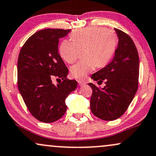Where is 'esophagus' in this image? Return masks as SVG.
I'll list each match as a JSON object with an SVG mask.
<instances>
[{
  "instance_id": "1",
  "label": "esophagus",
  "mask_w": 156,
  "mask_h": 156,
  "mask_svg": "<svg viewBox=\"0 0 156 156\" xmlns=\"http://www.w3.org/2000/svg\"><path fill=\"white\" fill-rule=\"evenodd\" d=\"M78 84H79V86H84V85H86V82L83 81V80H78Z\"/></svg>"
}]
</instances>
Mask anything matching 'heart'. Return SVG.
Wrapping results in <instances>:
<instances>
[{
    "mask_svg": "<svg viewBox=\"0 0 156 156\" xmlns=\"http://www.w3.org/2000/svg\"><path fill=\"white\" fill-rule=\"evenodd\" d=\"M71 39H65L59 46L61 57L73 63L82 51L83 59L70 67L71 74L78 79H84L96 68L103 67L110 61L117 45L114 33L101 27H89L75 30Z\"/></svg>",
    "mask_w": 156,
    "mask_h": 156,
    "instance_id": "heart-1",
    "label": "heart"
}]
</instances>
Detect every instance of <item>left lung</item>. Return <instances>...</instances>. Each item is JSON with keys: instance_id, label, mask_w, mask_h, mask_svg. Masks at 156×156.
Wrapping results in <instances>:
<instances>
[{"instance_id": "8db88e82", "label": "left lung", "mask_w": 156, "mask_h": 156, "mask_svg": "<svg viewBox=\"0 0 156 156\" xmlns=\"http://www.w3.org/2000/svg\"><path fill=\"white\" fill-rule=\"evenodd\" d=\"M119 44L110 63L94 73L91 78L105 86L100 89L94 84L90 108L95 116L105 121H113L123 115L134 99L138 89L140 61L134 41L124 32L115 28Z\"/></svg>"}]
</instances>
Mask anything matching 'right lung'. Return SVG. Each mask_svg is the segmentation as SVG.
Wrapping results in <instances>:
<instances>
[{
    "mask_svg": "<svg viewBox=\"0 0 156 156\" xmlns=\"http://www.w3.org/2000/svg\"><path fill=\"white\" fill-rule=\"evenodd\" d=\"M71 30L45 29L24 43L17 62V83L26 106L35 119L52 123L64 115L65 99L77 87L66 77L68 69L58 52L59 39ZM63 80L57 86L53 80Z\"/></svg>",
    "mask_w": 156,
    "mask_h": 156,
    "instance_id": "obj_1",
    "label": "right lung"
}]
</instances>
